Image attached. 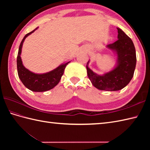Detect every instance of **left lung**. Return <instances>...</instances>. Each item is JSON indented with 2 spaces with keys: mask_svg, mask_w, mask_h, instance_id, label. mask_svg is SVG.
<instances>
[{
  "mask_svg": "<svg viewBox=\"0 0 150 150\" xmlns=\"http://www.w3.org/2000/svg\"><path fill=\"white\" fill-rule=\"evenodd\" d=\"M118 40L108 44V49L113 51L117 56V64L111 71L103 75L94 73L86 65L87 74L92 84L100 90L118 91L129 84L133 77L136 66V52L132 39L117 28Z\"/></svg>",
  "mask_w": 150,
  "mask_h": 150,
  "instance_id": "1",
  "label": "left lung"
}]
</instances>
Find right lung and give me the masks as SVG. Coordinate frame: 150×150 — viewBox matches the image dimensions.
Segmentation results:
<instances>
[{
  "mask_svg": "<svg viewBox=\"0 0 150 150\" xmlns=\"http://www.w3.org/2000/svg\"><path fill=\"white\" fill-rule=\"evenodd\" d=\"M37 28L26 34L21 41L17 59V71L19 79H21L22 84L28 89L35 92H43L52 90L59 84L64 71L65 68L70 61L62 64L53 70L42 74L31 72L29 69L25 68L22 64L21 57L22 45L26 38L33 33Z\"/></svg>",
  "mask_w": 150,
  "mask_h": 150,
  "instance_id": "1",
  "label": "right lung"
}]
</instances>
